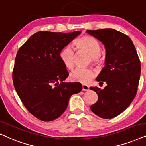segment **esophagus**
Listing matches in <instances>:
<instances>
[{
  "instance_id": "1",
  "label": "esophagus",
  "mask_w": 146,
  "mask_h": 146,
  "mask_svg": "<svg viewBox=\"0 0 146 146\" xmlns=\"http://www.w3.org/2000/svg\"><path fill=\"white\" fill-rule=\"evenodd\" d=\"M90 90V88L89 86H87L86 84H84L82 86V90L83 91H88V90Z\"/></svg>"
}]
</instances>
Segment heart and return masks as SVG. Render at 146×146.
Returning <instances> with one entry per match:
<instances>
[{
    "mask_svg": "<svg viewBox=\"0 0 146 146\" xmlns=\"http://www.w3.org/2000/svg\"><path fill=\"white\" fill-rule=\"evenodd\" d=\"M75 46L80 51L86 52L91 56L92 61L94 64H100L102 62L100 44L96 40L90 36H84L74 43ZM60 59L68 69H72L75 65V52L70 46L64 47L60 52ZM95 77L94 71L90 69L77 68L70 75L73 82L82 84H88Z\"/></svg>",
    "mask_w": 146,
    "mask_h": 146,
    "instance_id": "b5f03b06",
    "label": "heart"
}]
</instances>
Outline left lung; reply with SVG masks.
<instances>
[{
  "label": "left lung",
  "instance_id": "8db88e82",
  "mask_svg": "<svg viewBox=\"0 0 146 146\" xmlns=\"http://www.w3.org/2000/svg\"><path fill=\"white\" fill-rule=\"evenodd\" d=\"M86 32L106 49L105 67L96 80L107 86L103 90L90 87L98 96L90 109L100 117L112 119L126 110L135 96L141 73L139 57L131 38L122 32L110 28Z\"/></svg>",
  "mask_w": 146,
  "mask_h": 146
}]
</instances>
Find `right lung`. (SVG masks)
Instances as JSON below:
<instances>
[{
    "instance_id": "1",
    "label": "right lung",
    "mask_w": 146,
    "mask_h": 146,
    "mask_svg": "<svg viewBox=\"0 0 146 146\" xmlns=\"http://www.w3.org/2000/svg\"><path fill=\"white\" fill-rule=\"evenodd\" d=\"M81 33L38 32L17 53L13 72L15 88L25 108L37 119L47 122L58 118L65 111L70 97L82 91L80 83L62 82L69 73L59 57L60 50Z\"/></svg>"
}]
</instances>
